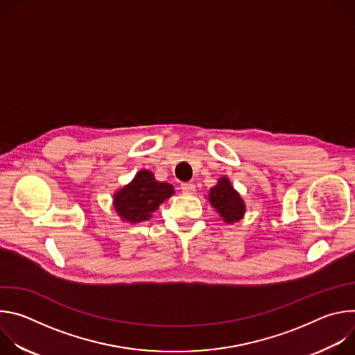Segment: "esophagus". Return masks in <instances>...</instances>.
Wrapping results in <instances>:
<instances>
[{
	"mask_svg": "<svg viewBox=\"0 0 355 355\" xmlns=\"http://www.w3.org/2000/svg\"><path fill=\"white\" fill-rule=\"evenodd\" d=\"M181 189H182V193L191 195V193L195 192V185L192 182H182L181 184Z\"/></svg>",
	"mask_w": 355,
	"mask_h": 355,
	"instance_id": "esophagus-1",
	"label": "esophagus"
}]
</instances>
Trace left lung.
Returning a JSON list of instances; mask_svg holds the SVG:
<instances>
[{
    "instance_id": "8db88e82",
    "label": "left lung",
    "mask_w": 355,
    "mask_h": 355,
    "mask_svg": "<svg viewBox=\"0 0 355 355\" xmlns=\"http://www.w3.org/2000/svg\"><path fill=\"white\" fill-rule=\"evenodd\" d=\"M209 200L212 207L220 214L227 223L237 222L244 215V202L240 195L233 189L230 181L223 177L216 187L211 188Z\"/></svg>"
}]
</instances>
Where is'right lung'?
Masks as SVG:
<instances>
[{
    "label": "right lung",
    "mask_w": 355,
    "mask_h": 355,
    "mask_svg": "<svg viewBox=\"0 0 355 355\" xmlns=\"http://www.w3.org/2000/svg\"><path fill=\"white\" fill-rule=\"evenodd\" d=\"M173 193V185L156 181L153 174L143 170L129 185L115 193V209L122 219L132 223L147 220Z\"/></svg>",
    "instance_id": "right-lung-1"
}]
</instances>
